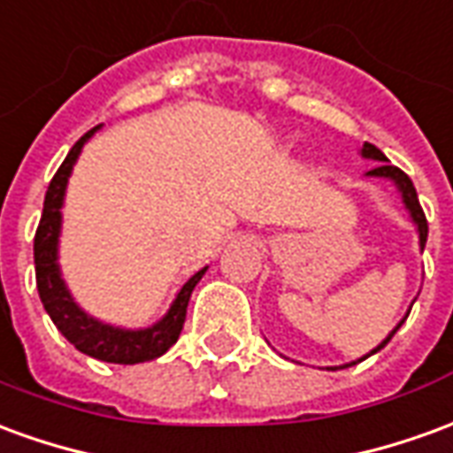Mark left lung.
I'll return each instance as SVG.
<instances>
[{
  "label": "left lung",
  "instance_id": "8db88e82",
  "mask_svg": "<svg viewBox=\"0 0 453 453\" xmlns=\"http://www.w3.org/2000/svg\"><path fill=\"white\" fill-rule=\"evenodd\" d=\"M363 157H368V159H375V161H380L372 172H370V176H380V179H390V181L397 183V188L403 191V198H404V205L410 208V213H412V220L417 223V230H419V245L425 248V242H426V233H429V226H426V216H425V211H422V205H419V198H417V191H414V183L412 179L407 176V173L403 172V169H397V166H392L390 161H388V157L382 154L375 144H370V142H365L363 144ZM403 326V324H400ZM397 326V328H400ZM397 328L392 331L390 336L385 338L382 341L380 346L375 348L372 353H378L380 348H385L388 343H390V338L397 334ZM368 358V356H365ZM363 360V358H360Z\"/></svg>",
  "mask_w": 453,
  "mask_h": 453
}]
</instances>
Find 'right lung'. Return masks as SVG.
Segmentation results:
<instances>
[{"label":"right lung","mask_w":453,"mask_h":453,"mask_svg":"<svg viewBox=\"0 0 453 453\" xmlns=\"http://www.w3.org/2000/svg\"><path fill=\"white\" fill-rule=\"evenodd\" d=\"M95 129L97 127L85 132L83 137L73 144V150L68 151L65 161L58 166V172L49 183L46 201H43V213H41L39 227H36V235H34L36 287H39V296L43 302V309L49 311L50 321L81 353L93 356L97 360H105V363L134 365V363H147V360L159 358L179 341L183 324H186L188 299H191V292H194L198 280L205 274V270L196 272L194 277L181 287V292L176 296V302L172 303L169 314L164 316L159 324L144 328V331H122V328L97 324L73 303L71 294L63 287L61 274H58L56 245H58V230H61V205L65 183H68V176H71L73 164L78 159L85 142L95 134Z\"/></svg>","instance_id":"1"}]
</instances>
